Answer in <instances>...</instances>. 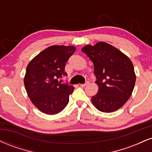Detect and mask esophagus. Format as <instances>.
<instances>
[{
	"instance_id": "esophagus-1",
	"label": "esophagus",
	"mask_w": 152,
	"mask_h": 152,
	"mask_svg": "<svg viewBox=\"0 0 152 152\" xmlns=\"http://www.w3.org/2000/svg\"><path fill=\"white\" fill-rule=\"evenodd\" d=\"M88 83H89V82H86V83H85L83 84H80V86H81V87H85V86H86L88 85Z\"/></svg>"
}]
</instances>
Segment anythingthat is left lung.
Wrapping results in <instances>:
<instances>
[{"label":"left lung","instance_id":"left-lung-1","mask_svg":"<svg viewBox=\"0 0 152 152\" xmlns=\"http://www.w3.org/2000/svg\"><path fill=\"white\" fill-rule=\"evenodd\" d=\"M94 65L96 95L91 101L98 110L112 113L125 105L134 89L136 75L128 56L110 44L99 42L81 49Z\"/></svg>","mask_w":152,"mask_h":152}]
</instances>
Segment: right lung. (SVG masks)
Here are the masks:
<instances>
[{
  "label": "right lung",
  "instance_id": "obj_1",
  "mask_svg": "<svg viewBox=\"0 0 152 152\" xmlns=\"http://www.w3.org/2000/svg\"><path fill=\"white\" fill-rule=\"evenodd\" d=\"M76 51L74 46L52 45L34 56L27 65L24 84L27 96L42 113L55 115L65 108L74 87L58 81Z\"/></svg>",
  "mask_w": 152,
  "mask_h": 152
}]
</instances>
